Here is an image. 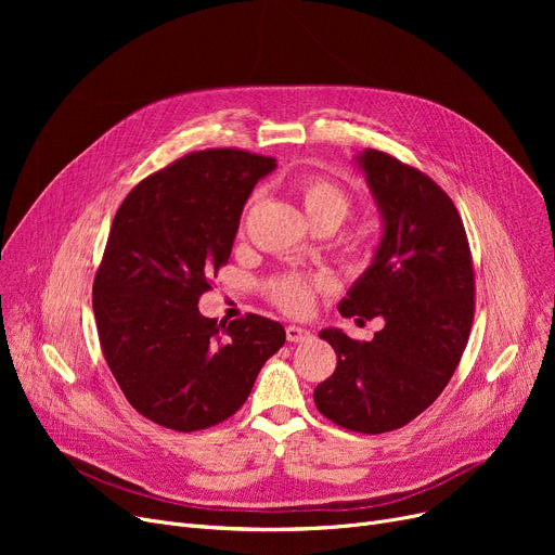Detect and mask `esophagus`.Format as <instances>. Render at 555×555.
I'll return each mask as SVG.
<instances>
[{"label":"esophagus","mask_w":555,"mask_h":555,"mask_svg":"<svg viewBox=\"0 0 555 555\" xmlns=\"http://www.w3.org/2000/svg\"><path fill=\"white\" fill-rule=\"evenodd\" d=\"M285 337H287V341L301 344V341L312 339V333L306 331V328H301V326H287V328H285Z\"/></svg>","instance_id":"esophagus-1"}]
</instances>
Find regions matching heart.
<instances>
[{"label": "heart", "mask_w": 555, "mask_h": 555, "mask_svg": "<svg viewBox=\"0 0 555 555\" xmlns=\"http://www.w3.org/2000/svg\"><path fill=\"white\" fill-rule=\"evenodd\" d=\"M299 199L308 218L314 224L339 227L353 211V197L337 182L322 178V175H308L297 184ZM324 283L319 276H306L297 272H285L272 276L266 283V293L272 304H276L287 314H306L312 308L314 289Z\"/></svg>", "instance_id": "1"}]
</instances>
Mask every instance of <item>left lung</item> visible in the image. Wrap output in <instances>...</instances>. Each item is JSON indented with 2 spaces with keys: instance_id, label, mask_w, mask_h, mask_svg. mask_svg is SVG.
<instances>
[{
  "instance_id": "1",
  "label": "left lung",
  "mask_w": 555,
  "mask_h": 555,
  "mask_svg": "<svg viewBox=\"0 0 555 555\" xmlns=\"http://www.w3.org/2000/svg\"><path fill=\"white\" fill-rule=\"evenodd\" d=\"M385 220L373 266L339 304L358 322L385 317L371 341L319 333L337 356L314 404L335 425L385 434L412 423L441 396L468 344L475 270L450 195L418 168L383 151L358 157Z\"/></svg>"
}]
</instances>
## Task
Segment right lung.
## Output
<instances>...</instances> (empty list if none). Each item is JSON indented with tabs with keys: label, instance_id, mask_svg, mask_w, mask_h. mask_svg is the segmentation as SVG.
<instances>
[{
	"label": "right lung",
	"instance_id": "obj_1",
	"mask_svg": "<svg viewBox=\"0 0 555 555\" xmlns=\"http://www.w3.org/2000/svg\"><path fill=\"white\" fill-rule=\"evenodd\" d=\"M274 166L241 149L197 151L141 180L112 220L92 287L99 341L128 402L162 427L197 431L236 414L285 344L272 319L218 324L197 310Z\"/></svg>",
	"mask_w": 555,
	"mask_h": 555
}]
</instances>
